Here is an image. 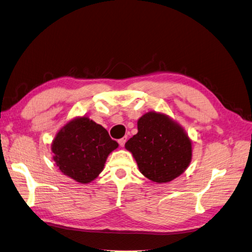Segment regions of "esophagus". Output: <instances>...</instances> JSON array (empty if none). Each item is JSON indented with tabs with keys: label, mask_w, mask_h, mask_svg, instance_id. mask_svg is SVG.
<instances>
[{
	"label": "esophagus",
	"mask_w": 252,
	"mask_h": 252,
	"mask_svg": "<svg viewBox=\"0 0 252 252\" xmlns=\"http://www.w3.org/2000/svg\"><path fill=\"white\" fill-rule=\"evenodd\" d=\"M126 141H127V137H124V138H122V139H120V140H119V144H120V146H122V147H123V146L125 145V143H126Z\"/></svg>",
	"instance_id": "34e87169"
}]
</instances>
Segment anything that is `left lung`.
Returning a JSON list of instances; mask_svg holds the SVG:
<instances>
[{
  "mask_svg": "<svg viewBox=\"0 0 252 252\" xmlns=\"http://www.w3.org/2000/svg\"><path fill=\"white\" fill-rule=\"evenodd\" d=\"M125 148L137 161L140 172L157 183L174 180L192 160V142L187 132L168 115L151 111L138 121V133Z\"/></svg>",
  "mask_w": 252,
  "mask_h": 252,
  "instance_id": "left-lung-1",
  "label": "left lung"
}]
</instances>
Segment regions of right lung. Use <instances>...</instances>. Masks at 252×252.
<instances>
[{"label": "right lung", "instance_id": "1", "mask_svg": "<svg viewBox=\"0 0 252 252\" xmlns=\"http://www.w3.org/2000/svg\"><path fill=\"white\" fill-rule=\"evenodd\" d=\"M118 146L103 126L80 117L58 131L52 153L61 173L77 182L89 183L101 173L108 156Z\"/></svg>", "mask_w": 252, "mask_h": 252}]
</instances>
